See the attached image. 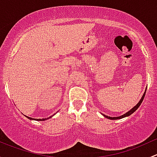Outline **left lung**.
<instances>
[{"mask_svg": "<svg viewBox=\"0 0 157 157\" xmlns=\"http://www.w3.org/2000/svg\"><path fill=\"white\" fill-rule=\"evenodd\" d=\"M145 93H146V91H145V93H144L143 96H142V98H141V99H140V102H139L138 103H137V105H136L134 107V108H133V109H131V110L129 111V112H128L127 113H125V114H124V115H121V116H118V117H113V118H112V117H109V116H107V115H104V116L105 117V118H109V119H112V120L120 119V118H124V117L129 116V115H131V114L133 113V112H135V111L137 110V109H138V107L140 106V104H141V102H143V100H144V96H145Z\"/></svg>", "mask_w": 157, "mask_h": 157, "instance_id": "8db88e82", "label": "left lung"}]
</instances>
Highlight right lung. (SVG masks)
<instances>
[{"label": "right lung", "instance_id": "right-lung-1", "mask_svg": "<svg viewBox=\"0 0 157 157\" xmlns=\"http://www.w3.org/2000/svg\"><path fill=\"white\" fill-rule=\"evenodd\" d=\"M26 118H29V119H33V118H30V117H27V116H26ZM49 118H51V117H49ZM48 118H42V119H40V118H39V119H35V120H37V121H45V120L48 119Z\"/></svg>", "mask_w": 157, "mask_h": 157}]
</instances>
